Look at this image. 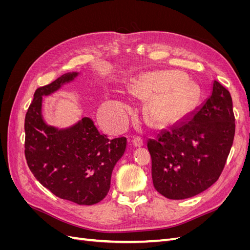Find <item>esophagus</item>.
<instances>
[{
  "mask_svg": "<svg viewBox=\"0 0 250 250\" xmlns=\"http://www.w3.org/2000/svg\"><path fill=\"white\" fill-rule=\"evenodd\" d=\"M132 144L135 147H142L144 145V141L140 137H134L132 140Z\"/></svg>",
  "mask_w": 250,
  "mask_h": 250,
  "instance_id": "esophagus-1",
  "label": "esophagus"
}]
</instances>
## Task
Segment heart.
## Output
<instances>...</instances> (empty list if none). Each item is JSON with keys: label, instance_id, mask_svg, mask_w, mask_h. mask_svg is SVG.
<instances>
[{"label": "heart", "instance_id": "heart-1", "mask_svg": "<svg viewBox=\"0 0 250 250\" xmlns=\"http://www.w3.org/2000/svg\"><path fill=\"white\" fill-rule=\"evenodd\" d=\"M183 76L174 72H150L133 81L131 93L142 99H149L148 118L156 125L175 123L185 116L197 101L190 83L181 82ZM109 119L113 125L124 122L127 105L122 101H113L108 105Z\"/></svg>", "mask_w": 250, "mask_h": 250}]
</instances>
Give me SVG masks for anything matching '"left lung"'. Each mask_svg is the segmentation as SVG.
I'll list each match as a JSON object with an SVG mask.
<instances>
[{
	"label": "left lung",
	"instance_id": "8db88e82",
	"mask_svg": "<svg viewBox=\"0 0 250 250\" xmlns=\"http://www.w3.org/2000/svg\"><path fill=\"white\" fill-rule=\"evenodd\" d=\"M234 130L231 96L215 80L211 95L190 118L148 141L155 190L176 200L206 191L221 175Z\"/></svg>",
	"mask_w": 250,
	"mask_h": 250
}]
</instances>
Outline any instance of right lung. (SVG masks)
Wrapping results in <instances>:
<instances>
[{
  "label": "right lung",
  "mask_w": 250,
  "mask_h": 250,
  "mask_svg": "<svg viewBox=\"0 0 250 250\" xmlns=\"http://www.w3.org/2000/svg\"><path fill=\"white\" fill-rule=\"evenodd\" d=\"M77 75L66 73L35 90L25 118V156L34 177L57 197L92 206L107 195L112 170L125 152L127 140H109L86 117L66 129L44 123L42 96L56 92Z\"/></svg>",
  "instance_id": "obj_1"
}]
</instances>
